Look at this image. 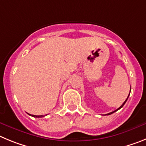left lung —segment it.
<instances>
[{
  "mask_svg": "<svg viewBox=\"0 0 146 146\" xmlns=\"http://www.w3.org/2000/svg\"><path fill=\"white\" fill-rule=\"evenodd\" d=\"M130 91H131V89H130ZM129 94H130V93H129ZM129 96H128V97H127V100H125V101H124V103H123V104H122V105H121V106H120V107H119V108H118V109H116V110H115V111H113V112H111V113H107V114H106V115H111V114L113 113H114V112H115V111H118V110H119V109H120V108H122V107H123V106H124V104H125V103H126V102H127V99H128V98H129Z\"/></svg>",
  "mask_w": 146,
  "mask_h": 146,
  "instance_id": "1",
  "label": "left lung"
}]
</instances>
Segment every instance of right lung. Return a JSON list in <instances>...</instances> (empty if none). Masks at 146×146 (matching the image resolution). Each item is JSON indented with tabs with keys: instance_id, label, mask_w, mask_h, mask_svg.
Here are the masks:
<instances>
[{
	"instance_id": "add662e5",
	"label": "right lung",
	"mask_w": 146,
	"mask_h": 146,
	"mask_svg": "<svg viewBox=\"0 0 146 146\" xmlns=\"http://www.w3.org/2000/svg\"><path fill=\"white\" fill-rule=\"evenodd\" d=\"M29 115H32V116H33V117H36V118H41V117H44V115H31V114H29Z\"/></svg>"
}]
</instances>
